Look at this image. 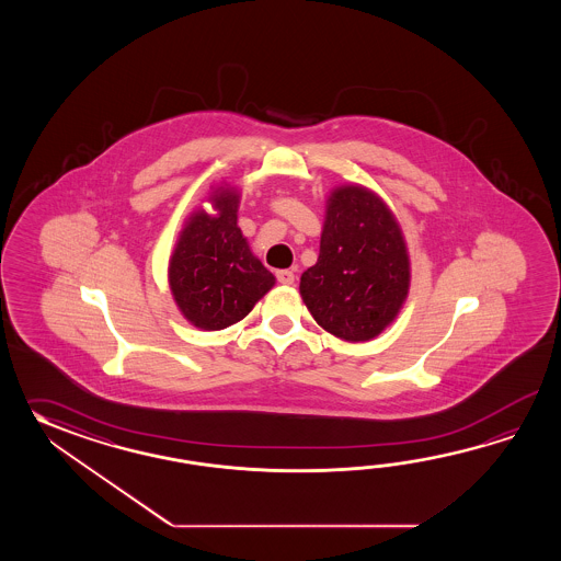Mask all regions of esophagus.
Here are the masks:
<instances>
[{
	"instance_id": "1",
	"label": "esophagus",
	"mask_w": 561,
	"mask_h": 561,
	"mask_svg": "<svg viewBox=\"0 0 561 561\" xmlns=\"http://www.w3.org/2000/svg\"><path fill=\"white\" fill-rule=\"evenodd\" d=\"M276 278L280 285L290 286L295 283V273L293 271H276Z\"/></svg>"
}]
</instances>
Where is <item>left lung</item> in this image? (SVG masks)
Segmentation results:
<instances>
[{
  "instance_id": "1",
  "label": "left lung",
  "mask_w": 561,
  "mask_h": 561,
  "mask_svg": "<svg viewBox=\"0 0 561 561\" xmlns=\"http://www.w3.org/2000/svg\"><path fill=\"white\" fill-rule=\"evenodd\" d=\"M409 285V251L393 210L367 186L333 188L319 261L298 286L312 319L341 341L365 343L397 319Z\"/></svg>"
}]
</instances>
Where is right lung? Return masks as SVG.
<instances>
[{
  "instance_id": "right-lung-1",
  "label": "right lung",
  "mask_w": 561,
  "mask_h": 561,
  "mask_svg": "<svg viewBox=\"0 0 561 561\" xmlns=\"http://www.w3.org/2000/svg\"><path fill=\"white\" fill-rule=\"evenodd\" d=\"M215 213L196 208L180 230L168 263V285L182 317L203 331L242 321L276 278L252 254L239 220L240 192L213 186Z\"/></svg>"
}]
</instances>
